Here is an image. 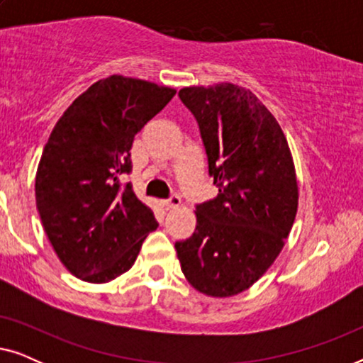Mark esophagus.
<instances>
[{
  "label": "esophagus",
  "instance_id": "34e87169",
  "mask_svg": "<svg viewBox=\"0 0 363 363\" xmlns=\"http://www.w3.org/2000/svg\"><path fill=\"white\" fill-rule=\"evenodd\" d=\"M163 205H165L167 210H172V208H178L182 205V198L178 195H172L168 200L163 201Z\"/></svg>",
  "mask_w": 363,
  "mask_h": 363
}]
</instances>
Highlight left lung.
Wrapping results in <instances>:
<instances>
[{"label": "left lung", "instance_id": "obj_1", "mask_svg": "<svg viewBox=\"0 0 363 363\" xmlns=\"http://www.w3.org/2000/svg\"><path fill=\"white\" fill-rule=\"evenodd\" d=\"M195 116L218 186L196 206L193 236L175 250L186 281L211 297L250 289L294 225L299 186L279 122L250 89L230 82L178 92Z\"/></svg>", "mask_w": 363, "mask_h": 363}]
</instances>
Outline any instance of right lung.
I'll return each instance as SVG.
<instances>
[{
  "label": "right lung",
  "mask_w": 363,
  "mask_h": 363,
  "mask_svg": "<svg viewBox=\"0 0 363 363\" xmlns=\"http://www.w3.org/2000/svg\"><path fill=\"white\" fill-rule=\"evenodd\" d=\"M177 91L142 79L111 76L81 94L54 125L36 172V206L66 269L102 284L130 269L158 226L132 185L133 137Z\"/></svg>",
  "instance_id": "add662e5"
}]
</instances>
